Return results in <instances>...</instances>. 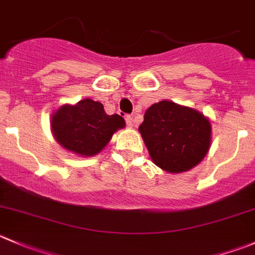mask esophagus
Instances as JSON below:
<instances>
[{
	"label": "esophagus",
	"mask_w": 255,
	"mask_h": 255,
	"mask_svg": "<svg viewBox=\"0 0 255 255\" xmlns=\"http://www.w3.org/2000/svg\"><path fill=\"white\" fill-rule=\"evenodd\" d=\"M126 123L129 128L133 127V117L132 116H126Z\"/></svg>",
	"instance_id": "esophagus-1"
}]
</instances>
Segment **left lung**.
Segmentation results:
<instances>
[{
  "label": "left lung",
  "instance_id": "8db88e82",
  "mask_svg": "<svg viewBox=\"0 0 255 255\" xmlns=\"http://www.w3.org/2000/svg\"><path fill=\"white\" fill-rule=\"evenodd\" d=\"M138 130L153 163L168 173L194 168L212 144L211 121L194 108L167 100L145 111Z\"/></svg>",
  "mask_w": 255,
  "mask_h": 255
}]
</instances>
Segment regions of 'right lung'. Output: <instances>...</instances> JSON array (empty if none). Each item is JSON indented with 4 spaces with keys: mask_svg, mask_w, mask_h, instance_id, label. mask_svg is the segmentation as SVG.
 <instances>
[{
    "mask_svg": "<svg viewBox=\"0 0 255 255\" xmlns=\"http://www.w3.org/2000/svg\"><path fill=\"white\" fill-rule=\"evenodd\" d=\"M125 127L120 115L108 116L102 103L90 98L61 106L51 117V130L57 143L80 157L98 154L112 135Z\"/></svg>",
    "mask_w": 255,
    "mask_h": 255,
    "instance_id": "right-lung-1",
    "label": "right lung"
}]
</instances>
